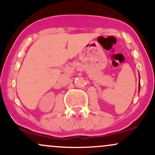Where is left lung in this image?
Segmentation results:
<instances>
[{
  "label": "left lung",
  "mask_w": 155,
  "mask_h": 155,
  "mask_svg": "<svg viewBox=\"0 0 155 155\" xmlns=\"http://www.w3.org/2000/svg\"><path fill=\"white\" fill-rule=\"evenodd\" d=\"M139 89H140V84H139Z\"/></svg>",
  "instance_id": "left-lung-1"
}]
</instances>
